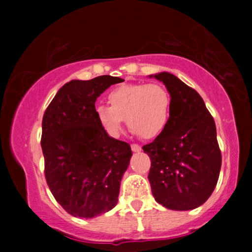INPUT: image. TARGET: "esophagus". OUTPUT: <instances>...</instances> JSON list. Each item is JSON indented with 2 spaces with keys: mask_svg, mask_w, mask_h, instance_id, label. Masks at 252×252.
<instances>
[{
  "mask_svg": "<svg viewBox=\"0 0 252 252\" xmlns=\"http://www.w3.org/2000/svg\"><path fill=\"white\" fill-rule=\"evenodd\" d=\"M131 151H133V152L141 151V146H139V145H136V144H133V145H131Z\"/></svg>",
  "mask_w": 252,
  "mask_h": 252,
  "instance_id": "esophagus-1",
  "label": "esophagus"
}]
</instances>
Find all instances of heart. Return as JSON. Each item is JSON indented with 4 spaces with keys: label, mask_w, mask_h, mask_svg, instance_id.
<instances>
[{
    "label": "heart",
    "mask_w": 252,
    "mask_h": 252,
    "mask_svg": "<svg viewBox=\"0 0 252 252\" xmlns=\"http://www.w3.org/2000/svg\"><path fill=\"white\" fill-rule=\"evenodd\" d=\"M107 101L110 107H96L95 117L111 138H118L124 119L134 134L145 139L157 138L168 126L172 98L159 84H124L108 94Z\"/></svg>",
    "instance_id": "heart-1"
}]
</instances>
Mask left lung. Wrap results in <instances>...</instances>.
Instances as JSON below:
<instances>
[{"label": "left lung", "instance_id": "8db88e82", "mask_svg": "<svg viewBox=\"0 0 252 252\" xmlns=\"http://www.w3.org/2000/svg\"><path fill=\"white\" fill-rule=\"evenodd\" d=\"M162 81L172 98L166 130L142 146L151 159L149 180L158 204L189 211L207 201L220 177L222 156L212 116L201 96L168 72L149 75Z\"/></svg>", "mask_w": 252, "mask_h": 252}]
</instances>
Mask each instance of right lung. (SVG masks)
<instances>
[{"label":"right lung","instance_id":"right-lung-1","mask_svg":"<svg viewBox=\"0 0 252 252\" xmlns=\"http://www.w3.org/2000/svg\"><path fill=\"white\" fill-rule=\"evenodd\" d=\"M121 78L72 80L58 90L42 118L45 177L57 202L74 217L93 218L118 202L131 158L130 145L97 123L95 102Z\"/></svg>","mask_w":252,"mask_h":252}]
</instances>
